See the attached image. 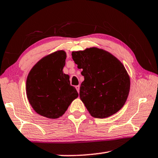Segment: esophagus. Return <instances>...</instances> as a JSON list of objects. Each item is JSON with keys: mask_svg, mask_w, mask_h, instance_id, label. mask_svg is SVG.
Wrapping results in <instances>:
<instances>
[{"mask_svg": "<svg viewBox=\"0 0 158 158\" xmlns=\"http://www.w3.org/2000/svg\"><path fill=\"white\" fill-rule=\"evenodd\" d=\"M75 88H76V89H77V92L79 93V89H80L79 85H76Z\"/></svg>", "mask_w": 158, "mask_h": 158, "instance_id": "1", "label": "esophagus"}]
</instances>
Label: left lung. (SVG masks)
Returning a JSON list of instances; mask_svg holds the SVG:
<instances>
[{"mask_svg": "<svg viewBox=\"0 0 158 158\" xmlns=\"http://www.w3.org/2000/svg\"><path fill=\"white\" fill-rule=\"evenodd\" d=\"M84 81L80 99L93 117L105 118L118 111L129 95L130 79L124 65L106 51L96 47L72 52Z\"/></svg>", "mask_w": 158, "mask_h": 158, "instance_id": "1", "label": "left lung"}]
</instances>
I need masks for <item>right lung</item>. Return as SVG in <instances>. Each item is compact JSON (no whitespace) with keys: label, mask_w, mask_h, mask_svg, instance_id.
I'll use <instances>...</instances> for the list:
<instances>
[{"label":"right lung","mask_w":158,"mask_h":158,"mask_svg":"<svg viewBox=\"0 0 158 158\" xmlns=\"http://www.w3.org/2000/svg\"><path fill=\"white\" fill-rule=\"evenodd\" d=\"M66 53L57 51L40 60L29 73L26 80V95L37 114L49 118H58L78 97L70 85L68 74L63 73Z\"/></svg>","instance_id":"right-lung-1"}]
</instances>
